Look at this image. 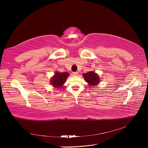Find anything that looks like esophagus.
Wrapping results in <instances>:
<instances>
[{
  "label": "esophagus",
  "instance_id": "1",
  "mask_svg": "<svg viewBox=\"0 0 148 148\" xmlns=\"http://www.w3.org/2000/svg\"><path fill=\"white\" fill-rule=\"evenodd\" d=\"M73 74L74 76H78V72H77V71H75V72L73 73Z\"/></svg>",
  "mask_w": 148,
  "mask_h": 148
}]
</instances>
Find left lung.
<instances>
[{"label": "left lung", "mask_w": 148, "mask_h": 148, "mask_svg": "<svg viewBox=\"0 0 148 148\" xmlns=\"http://www.w3.org/2000/svg\"><path fill=\"white\" fill-rule=\"evenodd\" d=\"M83 77L86 82L89 84V86H96L100 82L99 75L96 73L95 71H88L86 73H84Z\"/></svg>", "instance_id": "obj_1"}]
</instances>
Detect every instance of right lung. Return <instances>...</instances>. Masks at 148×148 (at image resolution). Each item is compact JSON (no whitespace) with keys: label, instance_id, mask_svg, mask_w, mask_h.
<instances>
[{"label":"right lung","instance_id":"add662e5","mask_svg":"<svg viewBox=\"0 0 148 148\" xmlns=\"http://www.w3.org/2000/svg\"><path fill=\"white\" fill-rule=\"evenodd\" d=\"M69 75V74L67 72L60 73L59 71H56L51 79V83L53 87L62 88Z\"/></svg>","mask_w":148,"mask_h":148}]
</instances>
